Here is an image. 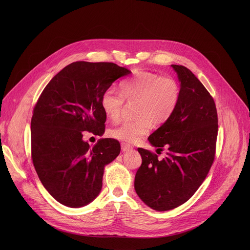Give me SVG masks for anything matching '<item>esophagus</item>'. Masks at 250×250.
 I'll return each mask as SVG.
<instances>
[{
	"label": "esophagus",
	"mask_w": 250,
	"mask_h": 250,
	"mask_svg": "<svg viewBox=\"0 0 250 250\" xmlns=\"http://www.w3.org/2000/svg\"><path fill=\"white\" fill-rule=\"evenodd\" d=\"M132 148H133V147L130 146V145L127 144V143H121V150H122L123 152H127V151L131 150Z\"/></svg>",
	"instance_id": "esophagus-1"
}]
</instances>
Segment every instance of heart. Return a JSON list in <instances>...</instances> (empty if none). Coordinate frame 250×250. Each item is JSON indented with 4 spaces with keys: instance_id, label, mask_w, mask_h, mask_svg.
I'll return each instance as SVG.
<instances>
[{
    "instance_id": "obj_1",
    "label": "heart",
    "mask_w": 250,
    "mask_h": 250,
    "mask_svg": "<svg viewBox=\"0 0 250 250\" xmlns=\"http://www.w3.org/2000/svg\"><path fill=\"white\" fill-rule=\"evenodd\" d=\"M181 89L178 82L170 76L153 72H140L121 83V92L107 88L101 97V107L107 117L117 120L124 105L136 102L135 119L124 120L109 131V136L124 143L138 142L146 135L152 123L167 122L178 106Z\"/></svg>"
}]
</instances>
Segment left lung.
Wrapping results in <instances>:
<instances>
[{
    "label": "left lung",
    "mask_w": 250,
    "mask_h": 250,
    "mask_svg": "<svg viewBox=\"0 0 250 250\" xmlns=\"http://www.w3.org/2000/svg\"><path fill=\"white\" fill-rule=\"evenodd\" d=\"M180 83L178 106L171 117L148 138L158 149H167L160 160L139 148L143 164L135 177L139 197L151 209L169 211L188 201L206 178L214 159L217 113L213 97L194 74L171 64Z\"/></svg>",
    "instance_id": "1"
}]
</instances>
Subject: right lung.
<instances>
[{
    "label": "right lung",
    "instance_id": "add662e5",
    "mask_svg": "<svg viewBox=\"0 0 250 250\" xmlns=\"http://www.w3.org/2000/svg\"><path fill=\"white\" fill-rule=\"evenodd\" d=\"M129 74L112 62H76L42 91L31 123L32 159L42 185L61 204L80 208L99 195L105 167L119 155L120 144L100 139L90 147L82 132L104 134L102 94Z\"/></svg>",
    "mask_w": 250,
    "mask_h": 250
}]
</instances>
